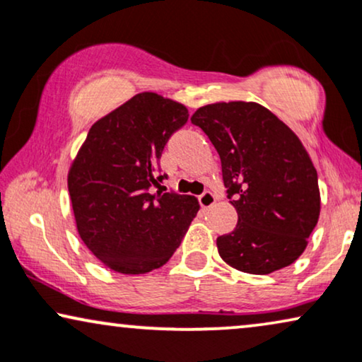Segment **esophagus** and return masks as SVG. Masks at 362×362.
I'll list each match as a JSON object with an SVG mask.
<instances>
[{
    "mask_svg": "<svg viewBox=\"0 0 362 362\" xmlns=\"http://www.w3.org/2000/svg\"><path fill=\"white\" fill-rule=\"evenodd\" d=\"M199 202H200L202 209H210V206L215 205L216 199H215V195L211 194V192H205V194H202L199 197Z\"/></svg>",
    "mask_w": 362,
    "mask_h": 362,
    "instance_id": "1",
    "label": "esophagus"
}]
</instances>
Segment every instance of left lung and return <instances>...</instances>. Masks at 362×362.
I'll list each match as a JSON object with an SVG mask.
<instances>
[{
    "label": "left lung",
    "instance_id": "obj_1",
    "mask_svg": "<svg viewBox=\"0 0 362 362\" xmlns=\"http://www.w3.org/2000/svg\"><path fill=\"white\" fill-rule=\"evenodd\" d=\"M199 125L218 152L238 223L216 238L221 259L243 273L268 274L295 263L320 218L317 172L300 139L257 103H215L197 109Z\"/></svg>",
    "mask_w": 362,
    "mask_h": 362
}]
</instances>
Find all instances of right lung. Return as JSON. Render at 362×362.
I'll return each instance as SVG.
<instances>
[{
	"instance_id": "add662e5",
	"label": "right lung",
	"mask_w": 362,
	"mask_h": 362,
	"mask_svg": "<svg viewBox=\"0 0 362 362\" xmlns=\"http://www.w3.org/2000/svg\"><path fill=\"white\" fill-rule=\"evenodd\" d=\"M189 119L184 104L136 94L89 129L67 173L79 237L105 267L144 274L165 264L200 205L192 195L157 190L158 158Z\"/></svg>"
}]
</instances>
